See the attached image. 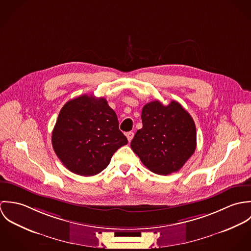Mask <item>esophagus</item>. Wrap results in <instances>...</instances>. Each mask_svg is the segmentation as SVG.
Masks as SVG:
<instances>
[{
	"label": "esophagus",
	"instance_id": "34e87169",
	"mask_svg": "<svg viewBox=\"0 0 251 251\" xmlns=\"http://www.w3.org/2000/svg\"><path fill=\"white\" fill-rule=\"evenodd\" d=\"M126 138H127V140H128V142H130L131 140H132V138H133V136H134V132H132V131H129V132H126Z\"/></svg>",
	"mask_w": 251,
	"mask_h": 251
}]
</instances>
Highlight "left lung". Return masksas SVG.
I'll return each instance as SVG.
<instances>
[{"instance_id":"1","label":"left lung","mask_w":251,"mask_h":251,"mask_svg":"<svg viewBox=\"0 0 251 251\" xmlns=\"http://www.w3.org/2000/svg\"><path fill=\"white\" fill-rule=\"evenodd\" d=\"M143 127L130 147L144 165L158 175L177 172L196 149V127L192 117L179 102L163 105L158 100L142 109Z\"/></svg>"}]
</instances>
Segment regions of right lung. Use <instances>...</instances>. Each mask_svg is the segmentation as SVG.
<instances>
[{
	"instance_id": "right-lung-1",
	"label": "right lung",
	"mask_w": 251,
	"mask_h": 251,
	"mask_svg": "<svg viewBox=\"0 0 251 251\" xmlns=\"http://www.w3.org/2000/svg\"><path fill=\"white\" fill-rule=\"evenodd\" d=\"M126 144L115 111L105 99L92 95L68 101L52 132L57 156L70 171L81 176L100 173L115 151Z\"/></svg>"
}]
</instances>
